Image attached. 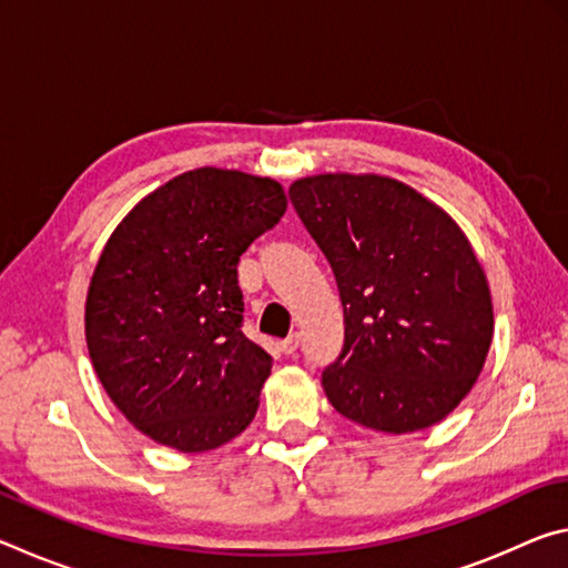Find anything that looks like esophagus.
Wrapping results in <instances>:
<instances>
[{
	"label": "esophagus",
	"mask_w": 568,
	"mask_h": 568,
	"mask_svg": "<svg viewBox=\"0 0 568 568\" xmlns=\"http://www.w3.org/2000/svg\"><path fill=\"white\" fill-rule=\"evenodd\" d=\"M297 348H301V333H291L287 335V338L281 343V351L285 353V355H293Z\"/></svg>",
	"instance_id": "esophagus-1"
}]
</instances>
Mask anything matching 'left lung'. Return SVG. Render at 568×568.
<instances>
[{
  "label": "left lung",
  "mask_w": 568,
  "mask_h": 568,
  "mask_svg": "<svg viewBox=\"0 0 568 568\" xmlns=\"http://www.w3.org/2000/svg\"><path fill=\"white\" fill-rule=\"evenodd\" d=\"M291 200L343 303V351L323 371L333 408L383 434L444 420L494 338L491 291L464 230L383 175L303 178Z\"/></svg>",
  "instance_id": "obj_1"
}]
</instances>
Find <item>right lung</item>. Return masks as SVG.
I'll return each instance as SVG.
<instances>
[{
  "mask_svg": "<svg viewBox=\"0 0 568 568\" xmlns=\"http://www.w3.org/2000/svg\"><path fill=\"white\" fill-rule=\"evenodd\" d=\"M285 207L281 182L200 168L140 200L104 245L88 351L114 406L155 444L213 450L255 418L273 358L243 333L237 263Z\"/></svg>",
  "mask_w": 568,
  "mask_h": 568,
  "instance_id": "right-lung-1",
  "label": "right lung"
}]
</instances>
